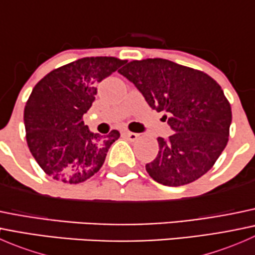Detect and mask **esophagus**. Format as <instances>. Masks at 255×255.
<instances>
[{"instance_id":"34e87169","label":"esophagus","mask_w":255,"mask_h":255,"mask_svg":"<svg viewBox=\"0 0 255 255\" xmlns=\"http://www.w3.org/2000/svg\"><path fill=\"white\" fill-rule=\"evenodd\" d=\"M123 135H125V137H127L128 139L130 140V142H134V140H137L138 137H139V134H137V133L129 132V130H125V132H123Z\"/></svg>"}]
</instances>
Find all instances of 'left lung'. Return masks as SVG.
<instances>
[{"label": "left lung", "instance_id": "left-lung-1", "mask_svg": "<svg viewBox=\"0 0 255 255\" xmlns=\"http://www.w3.org/2000/svg\"><path fill=\"white\" fill-rule=\"evenodd\" d=\"M118 73L135 85L151 109L166 112L174 130L158 138L159 151L145 169L168 186L190 184L207 173L226 148L232 110L216 80L166 59L133 60Z\"/></svg>", "mask_w": 255, "mask_h": 255}]
</instances>
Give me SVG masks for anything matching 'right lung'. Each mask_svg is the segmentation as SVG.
Instances as JSON below:
<instances>
[{"mask_svg": "<svg viewBox=\"0 0 255 255\" xmlns=\"http://www.w3.org/2000/svg\"><path fill=\"white\" fill-rule=\"evenodd\" d=\"M126 60L90 56L54 69L33 89L24 107L28 148L47 175L65 184H80L104 165L120 132L91 133L84 125L95 101L96 85Z\"/></svg>", "mask_w": 255, "mask_h": 255, "instance_id": "right-lung-1", "label": "right lung"}]
</instances>
